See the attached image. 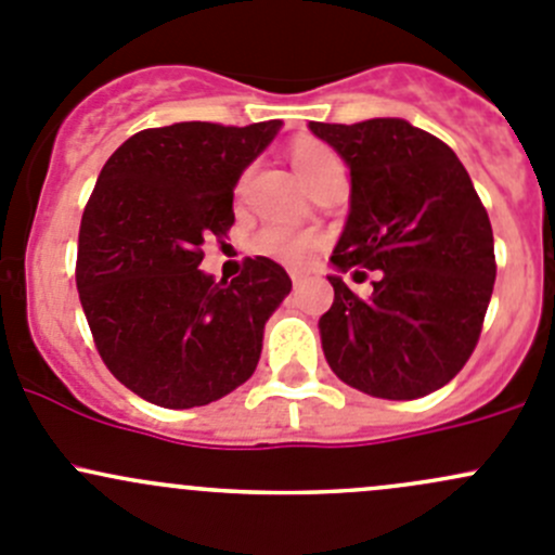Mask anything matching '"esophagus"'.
Masks as SVG:
<instances>
[{"instance_id":"obj_1","label":"esophagus","mask_w":555,"mask_h":555,"mask_svg":"<svg viewBox=\"0 0 555 555\" xmlns=\"http://www.w3.org/2000/svg\"><path fill=\"white\" fill-rule=\"evenodd\" d=\"M289 276H293V284H295V287H298V284L304 282V273H298V271H293V273H289Z\"/></svg>"}]
</instances>
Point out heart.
Wrapping results in <instances>:
<instances>
[{
	"label": "heart",
	"mask_w": 555,
	"mask_h": 555,
	"mask_svg": "<svg viewBox=\"0 0 555 555\" xmlns=\"http://www.w3.org/2000/svg\"><path fill=\"white\" fill-rule=\"evenodd\" d=\"M293 164L309 190L319 182V179L327 177V173L344 171L335 150L311 137L298 139V142L293 144ZM319 246H322V238H319L317 233L293 231V228L284 225H266L262 231L255 233V238H251L255 255H262L268 257V260H276L289 268L309 266V260Z\"/></svg>",
	"instance_id": "heart-1"
}]
</instances>
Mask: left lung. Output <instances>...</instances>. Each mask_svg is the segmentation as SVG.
<instances>
[{
	"label": "left lung",
	"mask_w": 555,
	"mask_h": 555,
	"mask_svg": "<svg viewBox=\"0 0 555 555\" xmlns=\"http://www.w3.org/2000/svg\"><path fill=\"white\" fill-rule=\"evenodd\" d=\"M311 131L351 169L349 222L330 260L382 271L367 300L330 276L324 357L365 395H429L462 371L483 330L496 276L486 206L449 144L411 122H311Z\"/></svg>",
	"instance_id": "1"
}]
</instances>
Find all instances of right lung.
I'll list each match as a JSON object with an SVG mask.
<instances>
[{
    "instance_id": "right-lung-1",
    "label": "right lung",
    "mask_w": 555,
    "mask_h": 555,
    "mask_svg": "<svg viewBox=\"0 0 555 555\" xmlns=\"http://www.w3.org/2000/svg\"><path fill=\"white\" fill-rule=\"evenodd\" d=\"M279 120L144 128L104 164L77 238V293L112 376L160 408L209 405L255 373L262 327L293 289L268 257L231 284L201 271L228 236L233 188Z\"/></svg>"
}]
</instances>
